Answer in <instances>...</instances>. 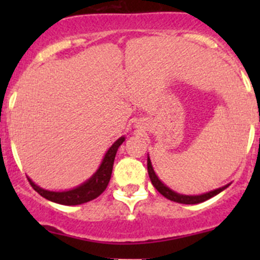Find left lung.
Masks as SVG:
<instances>
[{"mask_svg":"<svg viewBox=\"0 0 260 260\" xmlns=\"http://www.w3.org/2000/svg\"><path fill=\"white\" fill-rule=\"evenodd\" d=\"M147 170H148V175H149V179H151L152 185L154 186V188H156V190L158 191L161 195H164L165 198L169 199V200L175 201V203L186 204V205H193V204L204 203V201H206V200H209V199L216 196L217 193H220L221 191H224L225 188L229 186V185H225V186H222V187L216 188V190L209 191V192H206V193H201V195H182V193H179V192H176V191L171 190L170 187H167V186L158 179V176H157L156 172H154L153 166H152V162H151V159H149V156L147 157Z\"/></svg>","mask_w":260,"mask_h":260,"instance_id":"obj_1","label":"left lung"}]
</instances>
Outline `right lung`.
<instances>
[{
  "label": "right lung",
  "instance_id": "1",
  "mask_svg": "<svg viewBox=\"0 0 260 260\" xmlns=\"http://www.w3.org/2000/svg\"><path fill=\"white\" fill-rule=\"evenodd\" d=\"M124 137H119L117 141L109 147L107 153L104 154V158L102 161L101 166L93 174L90 179H88L85 182L81 185L77 186V187L72 188V190L67 191H50L41 188L40 186L36 185L30 177H27L28 182L32 186L34 190L36 192L40 193L43 198L46 200L52 201V203L61 204V205H80V204L88 203V201L94 200L98 198L102 192L107 188L108 186L109 180L112 176V170H113V164L115 154H117L118 148L119 146L124 142Z\"/></svg>",
  "mask_w": 260,
  "mask_h": 260
}]
</instances>
